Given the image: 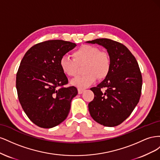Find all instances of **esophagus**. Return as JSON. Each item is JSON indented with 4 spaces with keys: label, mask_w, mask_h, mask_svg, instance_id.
<instances>
[{
    "label": "esophagus",
    "mask_w": 160,
    "mask_h": 160,
    "mask_svg": "<svg viewBox=\"0 0 160 160\" xmlns=\"http://www.w3.org/2000/svg\"><path fill=\"white\" fill-rule=\"evenodd\" d=\"M84 91H85V89H78V93L81 94Z\"/></svg>",
    "instance_id": "esophagus-1"
}]
</instances>
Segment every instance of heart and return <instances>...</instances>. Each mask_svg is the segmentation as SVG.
<instances>
[{"instance_id": "1", "label": "heart", "mask_w": 160, "mask_h": 160, "mask_svg": "<svg viewBox=\"0 0 160 160\" xmlns=\"http://www.w3.org/2000/svg\"><path fill=\"white\" fill-rule=\"evenodd\" d=\"M72 59L69 56H62L59 66L62 71L69 77H75L77 73L78 65L85 63V74L76 77L71 81L72 85L79 89H83L93 83L98 77L103 79L108 76L111 69V61L107 52H101L98 47L85 45L80 47L72 53Z\"/></svg>"}]
</instances>
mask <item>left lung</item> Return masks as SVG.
Listing matches in <instances>:
<instances>
[{
    "label": "left lung",
    "mask_w": 160,
    "mask_h": 160,
    "mask_svg": "<svg viewBox=\"0 0 160 160\" xmlns=\"http://www.w3.org/2000/svg\"><path fill=\"white\" fill-rule=\"evenodd\" d=\"M107 49L111 69L105 79L91 88L94 99L88 105L91 118L107 127L122 123L132 113L141 96L142 77L138 62L128 48L108 38L87 41ZM105 88L103 92L100 89Z\"/></svg>",
    "instance_id": "obj_1"
}]
</instances>
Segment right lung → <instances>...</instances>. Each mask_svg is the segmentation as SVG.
Masks as SVG:
<instances>
[{
  "label": "right lung",
  "instance_id": "add662e5",
  "mask_svg": "<svg viewBox=\"0 0 160 160\" xmlns=\"http://www.w3.org/2000/svg\"><path fill=\"white\" fill-rule=\"evenodd\" d=\"M77 46L62 40H51L32 46L23 57L17 74L19 102L32 123L52 128L67 118L71 102L78 91L65 88L68 79L62 71V56Z\"/></svg>",
  "mask_w": 160,
  "mask_h": 160
}]
</instances>
